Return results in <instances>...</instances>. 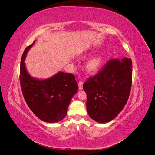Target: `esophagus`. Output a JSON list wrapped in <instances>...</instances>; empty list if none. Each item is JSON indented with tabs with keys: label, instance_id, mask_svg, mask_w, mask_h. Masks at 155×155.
<instances>
[{
	"label": "esophagus",
	"instance_id": "34e87169",
	"mask_svg": "<svg viewBox=\"0 0 155 155\" xmlns=\"http://www.w3.org/2000/svg\"><path fill=\"white\" fill-rule=\"evenodd\" d=\"M83 81H79L78 83L79 90H82V89H83Z\"/></svg>",
	"mask_w": 155,
	"mask_h": 155
}]
</instances>
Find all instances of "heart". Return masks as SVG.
<instances>
[{
	"label": "heart",
	"instance_id": "obj_1",
	"mask_svg": "<svg viewBox=\"0 0 155 155\" xmlns=\"http://www.w3.org/2000/svg\"><path fill=\"white\" fill-rule=\"evenodd\" d=\"M103 63V58L100 55H94L88 60L86 64V67L88 72H96L100 68Z\"/></svg>",
	"mask_w": 155,
	"mask_h": 155
}]
</instances>
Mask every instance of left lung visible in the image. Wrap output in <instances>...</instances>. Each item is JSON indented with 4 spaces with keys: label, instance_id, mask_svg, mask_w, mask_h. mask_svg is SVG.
I'll return each instance as SVG.
<instances>
[{
    "label": "left lung",
    "instance_id": "8db88e82",
    "mask_svg": "<svg viewBox=\"0 0 155 155\" xmlns=\"http://www.w3.org/2000/svg\"><path fill=\"white\" fill-rule=\"evenodd\" d=\"M132 82V61L112 59L95 76L83 84L87 110L96 122L112 121L122 110L129 99Z\"/></svg>",
    "mask_w": 155,
    "mask_h": 155
}]
</instances>
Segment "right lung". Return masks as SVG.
Listing matches in <instances>:
<instances>
[{
    "mask_svg": "<svg viewBox=\"0 0 155 155\" xmlns=\"http://www.w3.org/2000/svg\"><path fill=\"white\" fill-rule=\"evenodd\" d=\"M35 41L25 49L20 67V82L28 106L37 118L48 123H58L67 115L78 85L71 74L58 72L47 79L32 77L28 72L25 59Z\"/></svg>",
    "mask_w": 155,
    "mask_h": 155,
    "instance_id": "add662e5",
    "label": "right lung"
}]
</instances>
